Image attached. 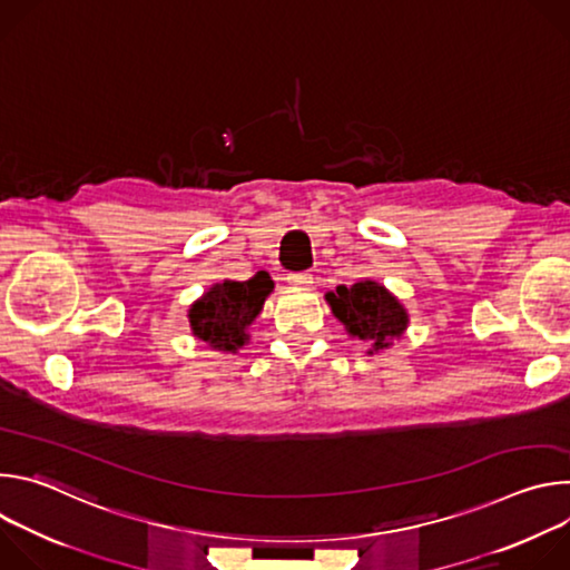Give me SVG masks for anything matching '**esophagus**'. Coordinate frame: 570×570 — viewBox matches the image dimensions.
Here are the masks:
<instances>
[{
  "mask_svg": "<svg viewBox=\"0 0 570 570\" xmlns=\"http://www.w3.org/2000/svg\"><path fill=\"white\" fill-rule=\"evenodd\" d=\"M288 284L295 288H311L313 275L311 273H293V275H288Z\"/></svg>",
  "mask_w": 570,
  "mask_h": 570,
  "instance_id": "1",
  "label": "esophagus"
}]
</instances>
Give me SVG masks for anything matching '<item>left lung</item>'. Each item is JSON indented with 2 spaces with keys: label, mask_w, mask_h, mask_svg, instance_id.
Masks as SVG:
<instances>
[{
  "label": "left lung",
  "mask_w": 570,
  "mask_h": 570,
  "mask_svg": "<svg viewBox=\"0 0 570 570\" xmlns=\"http://www.w3.org/2000/svg\"><path fill=\"white\" fill-rule=\"evenodd\" d=\"M324 299L343 322L347 336L367 343L365 354L370 356L390 350L394 341L403 338L411 324V315L399 297L374 279L338 286L324 295Z\"/></svg>",
  "instance_id": "left-lung-1"
}]
</instances>
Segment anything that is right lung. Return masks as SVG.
Listing matches in <instances>:
<instances>
[{
	"mask_svg": "<svg viewBox=\"0 0 570 570\" xmlns=\"http://www.w3.org/2000/svg\"><path fill=\"white\" fill-rule=\"evenodd\" d=\"M273 288L266 271L248 282L223 279L212 284L187 311L191 334L214 352L236 354L250 343V324L264 311Z\"/></svg>",
	"mask_w": 570,
	"mask_h": 570,
	"instance_id": "obj_1",
	"label": "right lung"
}]
</instances>
